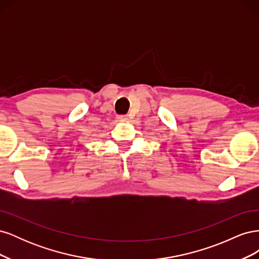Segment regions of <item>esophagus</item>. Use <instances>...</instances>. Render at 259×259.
Here are the masks:
<instances>
[{"mask_svg":"<svg viewBox=\"0 0 259 259\" xmlns=\"http://www.w3.org/2000/svg\"><path fill=\"white\" fill-rule=\"evenodd\" d=\"M116 119L119 122H125L127 120V115H117Z\"/></svg>","mask_w":259,"mask_h":259,"instance_id":"obj_1","label":"esophagus"}]
</instances>
